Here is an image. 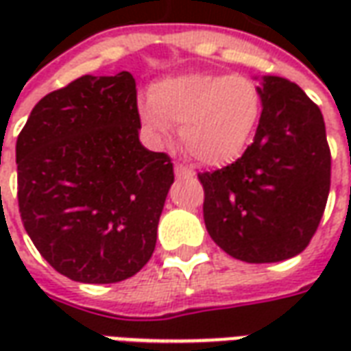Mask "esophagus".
I'll use <instances>...</instances> for the list:
<instances>
[{"mask_svg": "<svg viewBox=\"0 0 351 351\" xmlns=\"http://www.w3.org/2000/svg\"><path fill=\"white\" fill-rule=\"evenodd\" d=\"M175 175H176V178H188V176H193V171L188 167H184V165H180V163H176Z\"/></svg>", "mask_w": 351, "mask_h": 351, "instance_id": "34e87169", "label": "esophagus"}]
</instances>
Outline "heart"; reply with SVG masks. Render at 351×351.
Instances as JSON below:
<instances>
[{"instance_id": "1", "label": "heart", "mask_w": 351, "mask_h": 351, "mask_svg": "<svg viewBox=\"0 0 351 351\" xmlns=\"http://www.w3.org/2000/svg\"><path fill=\"white\" fill-rule=\"evenodd\" d=\"M263 95L246 75L184 73L158 80L138 107L154 137L167 138L180 125V141L191 158L208 167L239 160L256 135Z\"/></svg>"}]
</instances>
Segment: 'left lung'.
Listing matches in <instances>:
<instances>
[{
  "label": "left lung",
  "instance_id": "left-lung-1",
  "mask_svg": "<svg viewBox=\"0 0 351 351\" xmlns=\"http://www.w3.org/2000/svg\"><path fill=\"white\" fill-rule=\"evenodd\" d=\"M256 137L228 167L201 173L208 235L231 258L276 263L308 246L331 186L322 110L282 77L261 79Z\"/></svg>",
  "mask_w": 351,
  "mask_h": 351
}]
</instances>
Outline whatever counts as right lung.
I'll use <instances>...</instances> for the list:
<instances>
[{
    "mask_svg": "<svg viewBox=\"0 0 351 351\" xmlns=\"http://www.w3.org/2000/svg\"><path fill=\"white\" fill-rule=\"evenodd\" d=\"M135 79L84 75L45 95L16 138L19 208L60 274L114 284L152 258L175 180L167 154L138 141Z\"/></svg>",
    "mask_w": 351,
    "mask_h": 351,
    "instance_id": "add662e5",
    "label": "right lung"
}]
</instances>
